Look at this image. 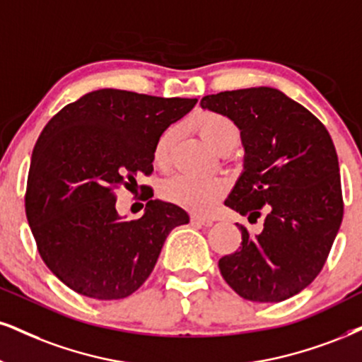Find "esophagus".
Here are the masks:
<instances>
[{
  "label": "esophagus",
  "instance_id": "obj_1",
  "mask_svg": "<svg viewBox=\"0 0 362 362\" xmlns=\"http://www.w3.org/2000/svg\"><path fill=\"white\" fill-rule=\"evenodd\" d=\"M191 220L194 223H198V225H203V226H211L213 225V218H206V216H199V215H194L191 216Z\"/></svg>",
  "mask_w": 362,
  "mask_h": 362
}]
</instances>
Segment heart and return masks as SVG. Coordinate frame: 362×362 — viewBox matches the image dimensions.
Returning <instances> with one entry per match:
<instances>
[{
    "instance_id": "heart-1",
    "label": "heart",
    "mask_w": 362,
    "mask_h": 362,
    "mask_svg": "<svg viewBox=\"0 0 362 362\" xmlns=\"http://www.w3.org/2000/svg\"><path fill=\"white\" fill-rule=\"evenodd\" d=\"M194 129L204 142L218 154H228L240 141V131L233 120L221 114L206 112L194 119ZM174 141L176 129L163 132L154 147V163L166 166ZM225 193V181L215 176L193 177L186 174H174L160 185V194L169 202L180 204L194 213H206L218 203Z\"/></svg>"
}]
</instances>
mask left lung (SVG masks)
<instances>
[{"mask_svg": "<svg viewBox=\"0 0 362 362\" xmlns=\"http://www.w3.org/2000/svg\"><path fill=\"white\" fill-rule=\"evenodd\" d=\"M203 110L233 120L245 151L243 171L225 204L248 220L265 208L263 230L220 258L226 284L252 302H282L319 272L342 221L336 147L322 122L272 87L203 97Z\"/></svg>", "mask_w": 362, "mask_h": 362, "instance_id": "obj_1", "label": "left lung"}]
</instances>
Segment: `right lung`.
<instances>
[{
  "label": "right lung",
  "mask_w": 362,
  "mask_h": 362,
  "mask_svg": "<svg viewBox=\"0 0 362 362\" xmlns=\"http://www.w3.org/2000/svg\"><path fill=\"white\" fill-rule=\"evenodd\" d=\"M198 99L99 88L65 105L40 134L25 208L47 267L80 296L119 300L154 270L173 228L189 223L177 204L149 199L139 220L115 209V189L153 173L160 134Z\"/></svg>",
  "instance_id": "right-lung-1"
}]
</instances>
